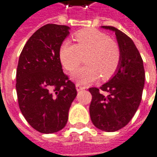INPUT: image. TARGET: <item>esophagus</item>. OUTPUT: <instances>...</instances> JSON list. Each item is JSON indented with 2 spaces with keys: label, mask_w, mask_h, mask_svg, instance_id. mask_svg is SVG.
I'll list each match as a JSON object with an SVG mask.
<instances>
[{
  "label": "esophagus",
  "mask_w": 157,
  "mask_h": 157,
  "mask_svg": "<svg viewBox=\"0 0 157 157\" xmlns=\"http://www.w3.org/2000/svg\"><path fill=\"white\" fill-rule=\"evenodd\" d=\"M76 89L78 91H80L82 90H85V86H82V85H79V84H76Z\"/></svg>",
  "instance_id": "esophagus-1"
}]
</instances>
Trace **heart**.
<instances>
[{
    "label": "heart",
    "mask_w": 157,
    "mask_h": 157,
    "mask_svg": "<svg viewBox=\"0 0 157 157\" xmlns=\"http://www.w3.org/2000/svg\"><path fill=\"white\" fill-rule=\"evenodd\" d=\"M78 44L65 41L60 45L59 56L67 70L72 71L80 64L83 56L88 65L75 70L71 78L78 84H90L101 76L109 78L116 72L121 60L118 45L105 33L96 29H84L76 33Z\"/></svg>",
    "instance_id": "b5f03b06"
}]
</instances>
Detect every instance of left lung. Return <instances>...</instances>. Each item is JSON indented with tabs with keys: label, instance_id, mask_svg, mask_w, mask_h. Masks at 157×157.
Instances as JSON below:
<instances>
[{
	"label": "left lung",
	"instance_id": "8db88e82",
	"mask_svg": "<svg viewBox=\"0 0 157 157\" xmlns=\"http://www.w3.org/2000/svg\"><path fill=\"white\" fill-rule=\"evenodd\" d=\"M113 31L121 52V60L116 72L109 82L98 89L90 88L92 100L90 115L93 125L104 132H116L126 126L138 110L145 73L142 57L127 35L113 26H101ZM108 92L101 94L100 90Z\"/></svg>",
	"mask_w": 157,
	"mask_h": 157
}]
</instances>
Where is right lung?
<instances>
[{
	"label": "right lung",
	"mask_w": 157,
	"mask_h": 157,
	"mask_svg": "<svg viewBox=\"0 0 157 157\" xmlns=\"http://www.w3.org/2000/svg\"><path fill=\"white\" fill-rule=\"evenodd\" d=\"M70 27L48 24L27 41L19 56L16 91L21 113L35 130L63 129L77 96L75 85L62 70L59 51Z\"/></svg>",
	"instance_id": "obj_1"
}]
</instances>
